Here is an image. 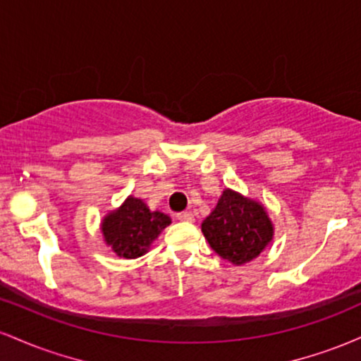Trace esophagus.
Instances as JSON below:
<instances>
[{"mask_svg":"<svg viewBox=\"0 0 361 361\" xmlns=\"http://www.w3.org/2000/svg\"><path fill=\"white\" fill-rule=\"evenodd\" d=\"M176 217L180 219V221H183V222H193L195 221L192 212H180V214H176Z\"/></svg>","mask_w":361,"mask_h":361,"instance_id":"34e87169","label":"esophagus"}]
</instances>
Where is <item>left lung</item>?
Segmentation results:
<instances>
[{
	"instance_id": "obj_1",
	"label": "left lung",
	"mask_w": 361,
	"mask_h": 361,
	"mask_svg": "<svg viewBox=\"0 0 361 361\" xmlns=\"http://www.w3.org/2000/svg\"><path fill=\"white\" fill-rule=\"evenodd\" d=\"M210 247L233 264L258 258L273 239V224L259 202L226 188L215 209L202 222Z\"/></svg>"
}]
</instances>
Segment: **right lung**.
Instances as JSON below:
<instances>
[{
  "mask_svg": "<svg viewBox=\"0 0 361 361\" xmlns=\"http://www.w3.org/2000/svg\"><path fill=\"white\" fill-rule=\"evenodd\" d=\"M171 219L163 212H151L140 198L127 197L126 202L103 219L102 233L106 246L120 258H139L147 252L152 241Z\"/></svg>",
  "mask_w": 361,
  "mask_h": 361,
  "instance_id": "add662e5",
  "label": "right lung"
}]
</instances>
